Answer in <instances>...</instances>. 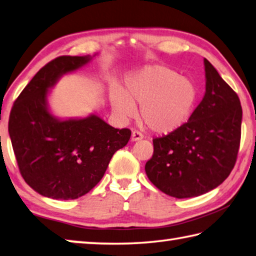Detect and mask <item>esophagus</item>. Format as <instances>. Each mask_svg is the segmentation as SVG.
<instances>
[{
    "label": "esophagus",
    "instance_id": "esophagus-1",
    "mask_svg": "<svg viewBox=\"0 0 256 256\" xmlns=\"http://www.w3.org/2000/svg\"><path fill=\"white\" fill-rule=\"evenodd\" d=\"M142 138H143V136H142L140 132H138V131L132 132V136H131V141L132 142L140 141V140H142Z\"/></svg>",
    "mask_w": 256,
    "mask_h": 256
}]
</instances>
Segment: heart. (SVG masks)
<instances>
[{
	"label": "heart",
	"instance_id": "heart-1",
	"mask_svg": "<svg viewBox=\"0 0 256 256\" xmlns=\"http://www.w3.org/2000/svg\"><path fill=\"white\" fill-rule=\"evenodd\" d=\"M197 92L187 77L166 66H146L125 77L123 90L114 88L110 106L116 118L126 120L136 115V104L146 126L156 134H169L187 122Z\"/></svg>",
	"mask_w": 256,
	"mask_h": 256
}]
</instances>
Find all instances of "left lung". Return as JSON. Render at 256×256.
Instances as JSON below:
<instances>
[{"label": "left lung", "mask_w": 256, "mask_h": 256, "mask_svg": "<svg viewBox=\"0 0 256 256\" xmlns=\"http://www.w3.org/2000/svg\"><path fill=\"white\" fill-rule=\"evenodd\" d=\"M206 92L187 123L153 140L146 164L151 182L176 198L215 189L233 170L240 141L242 108L236 92L204 59Z\"/></svg>", "instance_id": "obj_1"}]
</instances>
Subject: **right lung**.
I'll use <instances>...</instances> for the list:
<instances>
[{
    "label": "right lung",
    "mask_w": 256,
    "mask_h": 256,
    "mask_svg": "<svg viewBox=\"0 0 256 256\" xmlns=\"http://www.w3.org/2000/svg\"><path fill=\"white\" fill-rule=\"evenodd\" d=\"M95 56L54 59L36 74L12 108L8 134L18 169L41 196L69 200L86 194L131 138L128 128H114L95 113L62 118L51 112L50 90L64 75L86 66Z\"/></svg>",
    "instance_id": "add662e5"
}]
</instances>
